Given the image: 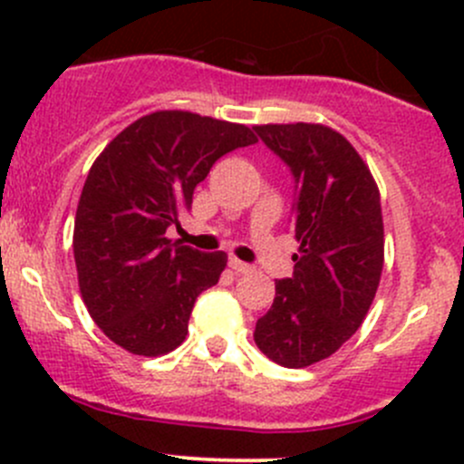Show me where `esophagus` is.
<instances>
[{
    "mask_svg": "<svg viewBox=\"0 0 464 464\" xmlns=\"http://www.w3.org/2000/svg\"><path fill=\"white\" fill-rule=\"evenodd\" d=\"M228 266H231V269L236 271V274H249V271H254V266H251L249 262L237 260L236 256H231V258H228Z\"/></svg>",
    "mask_w": 464,
    "mask_h": 464,
    "instance_id": "obj_1",
    "label": "esophagus"
}]
</instances>
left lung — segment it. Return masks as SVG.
Masks as SVG:
<instances>
[{"label":"left lung","mask_w":464,"mask_h":464,"mask_svg":"<svg viewBox=\"0 0 464 464\" xmlns=\"http://www.w3.org/2000/svg\"><path fill=\"white\" fill-rule=\"evenodd\" d=\"M256 132L292 168L301 246L254 339L271 362L305 368L334 354L375 301L383 269L379 188L353 143L327 125L269 123Z\"/></svg>","instance_id":"left-lung-1"}]
</instances>
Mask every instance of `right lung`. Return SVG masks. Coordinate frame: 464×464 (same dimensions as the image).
I'll return each mask as SVG.
<instances>
[{"label":"right lung","instance_id":"1","mask_svg":"<svg viewBox=\"0 0 464 464\" xmlns=\"http://www.w3.org/2000/svg\"><path fill=\"white\" fill-rule=\"evenodd\" d=\"M256 141L246 125L161 110L98 154L78 202L73 258L87 312L116 345L159 357L184 343L195 301L218 283L227 254L172 245L166 228L190 210L219 157Z\"/></svg>","mask_w":464,"mask_h":464}]
</instances>
